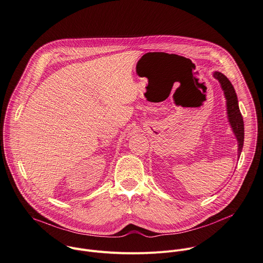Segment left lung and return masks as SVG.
I'll use <instances>...</instances> for the list:
<instances>
[{"mask_svg":"<svg viewBox=\"0 0 263 263\" xmlns=\"http://www.w3.org/2000/svg\"><path fill=\"white\" fill-rule=\"evenodd\" d=\"M214 77L220 82L226 98L228 119L231 124L232 130L237 139V143H238L237 155L239 156L242 149V145H243V120L238 108L237 97L232 84L230 83V81L227 79L226 76H224L220 72H215Z\"/></svg>","mask_w":263,"mask_h":263,"instance_id":"8db88e82","label":"left lung"}]
</instances>
